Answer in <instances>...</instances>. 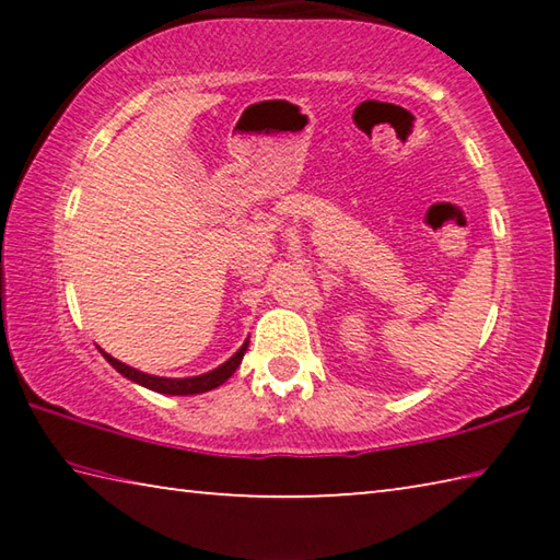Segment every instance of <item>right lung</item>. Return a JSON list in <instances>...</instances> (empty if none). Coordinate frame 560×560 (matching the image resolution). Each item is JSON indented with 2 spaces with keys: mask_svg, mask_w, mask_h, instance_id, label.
I'll return each mask as SVG.
<instances>
[{
  "mask_svg": "<svg viewBox=\"0 0 560 560\" xmlns=\"http://www.w3.org/2000/svg\"><path fill=\"white\" fill-rule=\"evenodd\" d=\"M246 346H249V340H246V343L240 350H236V353L230 360H226V363H222L220 368H214V371H210V373L197 375V377H158V375L140 373V371H136V368L120 363V360L110 358V355H106V360L113 368H116V371L122 377H128L130 383L143 385L153 393H160V395H200V393H207V390H214V387H220L224 381H230L236 368H240V363H242V358L246 353Z\"/></svg>",
  "mask_w": 560,
  "mask_h": 560,
  "instance_id": "obj_1",
  "label": "right lung"
}]
</instances>
